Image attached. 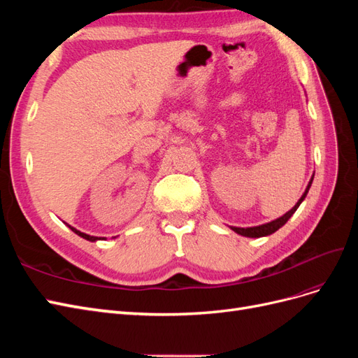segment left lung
<instances>
[{
    "label": "left lung",
    "mask_w": 358,
    "mask_h": 358,
    "mask_svg": "<svg viewBox=\"0 0 358 358\" xmlns=\"http://www.w3.org/2000/svg\"><path fill=\"white\" fill-rule=\"evenodd\" d=\"M312 180H313V176L310 178V180H309V183H308V187H306L305 192H303V196H301L300 200L296 203L294 208H292L291 210H288L285 215L280 216V218H278V220H275V221H272V222L258 225V227H248V229H241V227H230V229H231L233 231H236L237 234L245 236V237H263V236H268V234L275 233L276 230H279L280 227H282V225L291 218L292 213H294V212L297 210L300 203H301L303 200H305L306 194H308V191H309V188H310V185H312Z\"/></svg>",
    "instance_id": "1"
}]
</instances>
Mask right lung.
<instances>
[{"instance_id":"right-lung-1","label":"right lung","mask_w":358,"mask_h":358,"mask_svg":"<svg viewBox=\"0 0 358 358\" xmlns=\"http://www.w3.org/2000/svg\"><path fill=\"white\" fill-rule=\"evenodd\" d=\"M70 229H71V231H74L76 234L78 236H80V237H83V239H86V241H90V242H95V241H100L101 237H95V236H90V234H86V233H82V231H79V230H76L74 227H71V225H69Z\"/></svg>"}]
</instances>
